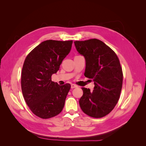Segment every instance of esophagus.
I'll return each mask as SVG.
<instances>
[{
	"label": "esophagus",
	"mask_w": 146,
	"mask_h": 146,
	"mask_svg": "<svg viewBox=\"0 0 146 146\" xmlns=\"http://www.w3.org/2000/svg\"><path fill=\"white\" fill-rule=\"evenodd\" d=\"M77 86L76 85H75V84H72L71 85V88L72 89H73V88H77Z\"/></svg>",
	"instance_id": "34e87169"
}]
</instances>
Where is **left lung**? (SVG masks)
I'll return each mask as SVG.
<instances>
[{
	"label": "left lung",
	"mask_w": 146,
	"mask_h": 146,
	"mask_svg": "<svg viewBox=\"0 0 146 146\" xmlns=\"http://www.w3.org/2000/svg\"><path fill=\"white\" fill-rule=\"evenodd\" d=\"M74 44L79 54L85 56L84 75L95 85L92 91L82 88L80 108L90 117H104L115 107L120 97L123 81L120 61L116 53L99 39L76 41Z\"/></svg>",
	"instance_id": "1"
}]
</instances>
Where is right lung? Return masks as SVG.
I'll return each instance as SVG.
<instances>
[{"label": "right lung", "mask_w": 146, "mask_h": 146, "mask_svg": "<svg viewBox=\"0 0 146 146\" xmlns=\"http://www.w3.org/2000/svg\"><path fill=\"white\" fill-rule=\"evenodd\" d=\"M72 42L44 41L26 56L21 74L22 92L30 110L39 117L51 118L63 110L70 85H59L51 77L59 70Z\"/></svg>", "instance_id": "add662e5"}]
</instances>
